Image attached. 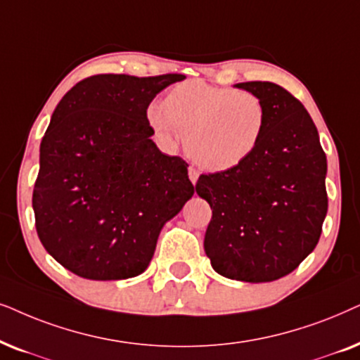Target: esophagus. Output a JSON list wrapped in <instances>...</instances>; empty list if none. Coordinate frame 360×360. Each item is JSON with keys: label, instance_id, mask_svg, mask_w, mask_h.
<instances>
[{"label": "esophagus", "instance_id": "obj_1", "mask_svg": "<svg viewBox=\"0 0 360 360\" xmlns=\"http://www.w3.org/2000/svg\"><path fill=\"white\" fill-rule=\"evenodd\" d=\"M189 179H191V183L193 184H195L198 183V179H199V171L195 169V167H193V166H189Z\"/></svg>", "mask_w": 360, "mask_h": 360}]
</instances>
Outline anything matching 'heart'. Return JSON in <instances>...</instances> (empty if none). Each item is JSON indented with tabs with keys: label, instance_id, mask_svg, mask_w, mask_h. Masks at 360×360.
I'll list each match as a JSON object with an SVG mask.
<instances>
[{
	"label": "heart",
	"instance_id": "obj_1",
	"mask_svg": "<svg viewBox=\"0 0 360 360\" xmlns=\"http://www.w3.org/2000/svg\"><path fill=\"white\" fill-rule=\"evenodd\" d=\"M148 123L167 145L186 135L188 156L205 171H229L245 162L260 145L268 115L248 90L189 80L172 87L162 107L148 108Z\"/></svg>",
	"mask_w": 360,
	"mask_h": 360
}]
</instances>
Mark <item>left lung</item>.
Listing matches in <instances>:
<instances>
[{"instance_id": "1", "label": "left lung", "mask_w": 360, "mask_h": 360, "mask_svg": "<svg viewBox=\"0 0 360 360\" xmlns=\"http://www.w3.org/2000/svg\"><path fill=\"white\" fill-rule=\"evenodd\" d=\"M236 87L263 100L265 135L245 162L200 174L195 193L212 209L204 250L214 270L263 283L288 275L318 245L328 212V161L316 124L288 90L273 82Z\"/></svg>"}]
</instances>
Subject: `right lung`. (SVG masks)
<instances>
[{"instance_id":"add662e5","label":"right lung","mask_w":360,"mask_h":360,"mask_svg":"<svg viewBox=\"0 0 360 360\" xmlns=\"http://www.w3.org/2000/svg\"><path fill=\"white\" fill-rule=\"evenodd\" d=\"M181 74H98L57 105L32 191L36 230L62 266L124 280L150 265L167 220L193 198L188 162L158 150L146 110Z\"/></svg>"}]
</instances>
